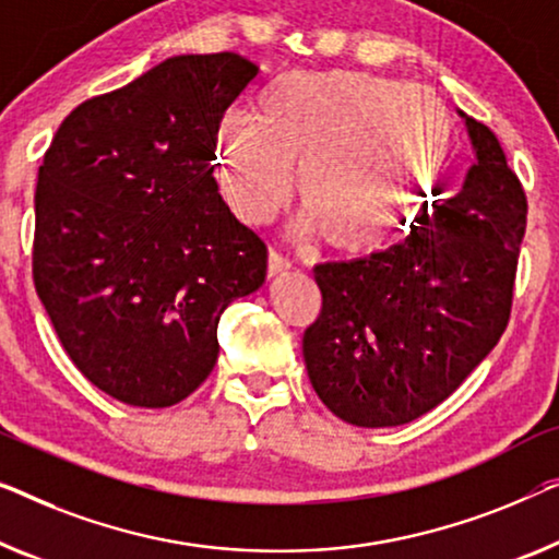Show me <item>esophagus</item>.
<instances>
[{
    "instance_id": "1",
    "label": "esophagus",
    "mask_w": 559,
    "mask_h": 559,
    "mask_svg": "<svg viewBox=\"0 0 559 559\" xmlns=\"http://www.w3.org/2000/svg\"><path fill=\"white\" fill-rule=\"evenodd\" d=\"M287 270H293V262H289L285 254H280L277 249H270V260H266V272H270V277H280V274H285Z\"/></svg>"
}]
</instances>
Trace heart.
<instances>
[{
    "instance_id": "b5f03b06",
    "label": "heart",
    "mask_w": 559,
    "mask_h": 559,
    "mask_svg": "<svg viewBox=\"0 0 559 559\" xmlns=\"http://www.w3.org/2000/svg\"><path fill=\"white\" fill-rule=\"evenodd\" d=\"M451 133L447 108L424 87L358 70H295L264 87L254 118L219 126L214 179L241 222L262 226L287 206L299 168V231L322 229L340 252L373 254L420 219Z\"/></svg>"
}]
</instances>
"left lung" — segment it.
I'll use <instances>...</instances> for the list:
<instances>
[{
  "instance_id": "obj_1",
  "label": "left lung",
  "mask_w": 559,
  "mask_h": 559,
  "mask_svg": "<svg viewBox=\"0 0 559 559\" xmlns=\"http://www.w3.org/2000/svg\"><path fill=\"white\" fill-rule=\"evenodd\" d=\"M464 118L476 164L454 197L424 209L401 245L314 266L322 307L302 355L314 393L345 424L428 414L507 330L527 197L497 135Z\"/></svg>"
}]
</instances>
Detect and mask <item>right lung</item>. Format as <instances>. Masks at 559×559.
<instances>
[{
	"instance_id": "add662e5",
	"label": "right lung",
	"mask_w": 559,
	"mask_h": 559,
	"mask_svg": "<svg viewBox=\"0 0 559 559\" xmlns=\"http://www.w3.org/2000/svg\"><path fill=\"white\" fill-rule=\"evenodd\" d=\"M257 72L237 52L168 58L80 103L39 166L37 297L80 373L128 406L197 391L222 312L266 277L214 179L216 131Z\"/></svg>"
}]
</instances>
